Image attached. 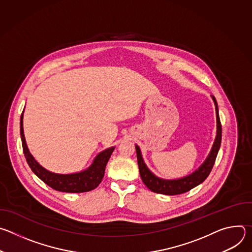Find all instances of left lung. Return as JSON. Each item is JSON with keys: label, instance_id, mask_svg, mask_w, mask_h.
Segmentation results:
<instances>
[{"label": "left lung", "instance_id": "left-lung-1", "mask_svg": "<svg viewBox=\"0 0 252 252\" xmlns=\"http://www.w3.org/2000/svg\"><path fill=\"white\" fill-rule=\"evenodd\" d=\"M212 99L215 104V110H217V121H218V133L217 138L214 140V143L212 146L211 152L208 155L205 161L202 163V165L195 170L190 175H188L181 179H173V181H165V179H161L157 177L155 174H153L150 169L147 167L146 163L143 162V159L141 158L140 150L137 146H135L136 151V158H137V163L139 168V174L142 179L143 184H145L149 189H151L154 192L161 193L165 195H175V194H182L185 192L189 191L191 189L197 187L202 182H204L208 174L210 173L213 164L215 162V158L218 157L220 143H221V124L220 120L219 115V106L215 97L212 95Z\"/></svg>", "mask_w": 252, "mask_h": 252}]
</instances>
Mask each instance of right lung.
<instances>
[{
    "label": "right lung",
    "instance_id": "right-lung-1",
    "mask_svg": "<svg viewBox=\"0 0 252 252\" xmlns=\"http://www.w3.org/2000/svg\"><path fill=\"white\" fill-rule=\"evenodd\" d=\"M20 132L23 145V152L26 158V160L32 170V172L37 175L40 179L54 189L55 190L62 192H86L94 189L100 183L104 175V169L107 161H109L115 148H110L101 152L94 160L93 164L86 170L71 173V174H58L53 173L43 166H41L34 160L32 156L30 154L28 147L26 145V139L24 135L23 128V114L21 116L20 122Z\"/></svg>",
    "mask_w": 252,
    "mask_h": 252
}]
</instances>
